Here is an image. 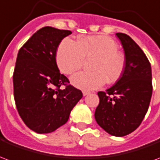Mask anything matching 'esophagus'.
Returning <instances> with one entry per match:
<instances>
[{"instance_id":"34e87169","label":"esophagus","mask_w":160,"mask_h":160,"mask_svg":"<svg viewBox=\"0 0 160 160\" xmlns=\"http://www.w3.org/2000/svg\"><path fill=\"white\" fill-rule=\"evenodd\" d=\"M82 93H83V96H87V95H88V94H90L91 92H88V91H83V92H82Z\"/></svg>"}]
</instances>
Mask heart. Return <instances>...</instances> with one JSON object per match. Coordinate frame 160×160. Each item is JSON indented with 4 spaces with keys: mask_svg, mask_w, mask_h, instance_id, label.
<instances>
[{
    "mask_svg": "<svg viewBox=\"0 0 160 160\" xmlns=\"http://www.w3.org/2000/svg\"><path fill=\"white\" fill-rule=\"evenodd\" d=\"M118 42L103 35L85 36L77 42L63 39L56 51V61L62 73L72 74L81 68L85 59L94 58L91 63L92 71L80 72L71 77V83L84 91L98 89L108 83H114L123 74L126 58L118 50Z\"/></svg>",
    "mask_w": 160,
    "mask_h": 160,
    "instance_id": "b5f03b06",
    "label": "heart"
}]
</instances>
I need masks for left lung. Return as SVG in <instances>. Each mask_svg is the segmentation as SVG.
Wrapping results in <instances>:
<instances>
[{
    "label": "left lung",
    "instance_id": "obj_1",
    "mask_svg": "<svg viewBox=\"0 0 160 160\" xmlns=\"http://www.w3.org/2000/svg\"><path fill=\"white\" fill-rule=\"evenodd\" d=\"M123 47L126 68L120 79L106 92H98L95 111L98 124L108 134L124 136L137 128L149 107L152 93L151 64L136 42L117 33Z\"/></svg>",
    "mask_w": 160,
    "mask_h": 160
}]
</instances>
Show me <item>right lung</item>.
I'll use <instances>...</instances> for the list:
<instances>
[{"label":"right lung","mask_w":160,"mask_h":160,"mask_svg":"<svg viewBox=\"0 0 160 160\" xmlns=\"http://www.w3.org/2000/svg\"><path fill=\"white\" fill-rule=\"evenodd\" d=\"M71 33L42 27L18 53L12 75L16 107L26 126L38 134L51 133L66 123L83 96L81 91L68 85L56 64V49ZM62 85L64 89L59 88Z\"/></svg>","instance_id":"right-lung-1"}]
</instances>
